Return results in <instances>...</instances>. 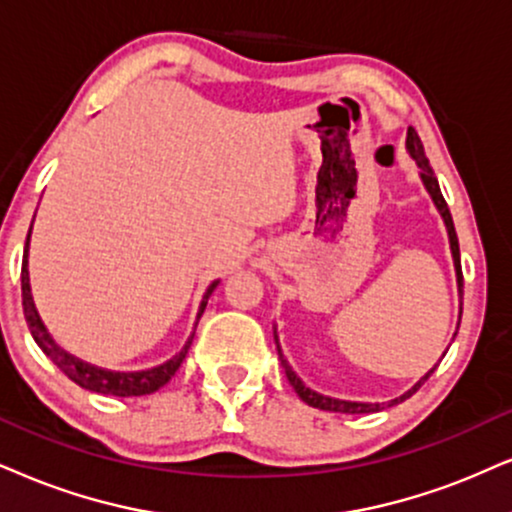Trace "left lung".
Returning <instances> with one entry per match:
<instances>
[{"label": "left lung", "mask_w": 512, "mask_h": 512, "mask_svg": "<svg viewBox=\"0 0 512 512\" xmlns=\"http://www.w3.org/2000/svg\"><path fill=\"white\" fill-rule=\"evenodd\" d=\"M406 148H409V153L413 155V160H416L418 167H420V177H423V184L425 189L430 191L432 200H435L437 210L442 212L444 217V224L446 229H449V241H451V252H454V264H456V276H458V290H461V297H463V271H461V250H458V236H456V229H454V219H451V212H449V205H446V200L442 196V191H439V184H437V177L435 172H432V167L428 163V158H425V148H423V141H420L418 132L413 127H409V137H406ZM461 314H463V307H461ZM278 359H281V366L286 368V375L290 380V385H293V390L297 392V397H300L304 404L314 406V409H321V411H335V413H373V411H380L385 404H359V401H342V399H331V397H323V394H316L314 390H309V387L302 385V380L297 378L293 368L288 366V361L283 359L281 349H278ZM435 371V368H432ZM432 371L425 375V378H420L416 385L411 387L409 392L401 394L399 399L390 401L387 406L392 404H399V401L409 399L413 392H418V387L425 383V380L430 378Z\"/></svg>", "instance_id": "1"}]
</instances>
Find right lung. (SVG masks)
<instances>
[{"instance_id": "add662e5", "label": "right lung", "mask_w": 512, "mask_h": 512, "mask_svg": "<svg viewBox=\"0 0 512 512\" xmlns=\"http://www.w3.org/2000/svg\"><path fill=\"white\" fill-rule=\"evenodd\" d=\"M30 229H32V224H30ZM28 241H30V234H28ZM28 241H25V255H23V267H21L23 314H25V321H28V326H30L32 338H35L37 345L42 347V352L47 354V357L54 361V364L61 368V371L66 373L70 380H73V383L84 387V390H92L99 394H113V397H141V394H153L155 390H160V387L170 383L172 375L179 371L181 361H184L186 354H189L193 335H191V340L186 342V347L177 354V357L170 359L163 366H155V368H151V371H139V373L103 371V368L89 366L80 359L70 357L68 352H63V349L49 338V333L44 331L40 316H37L35 304H32L30 281H28ZM215 286L217 283H212V286L208 288V293H205V297H203V302H200L198 319H200V314H203L205 304H208V297L212 295Z\"/></svg>"}]
</instances>
